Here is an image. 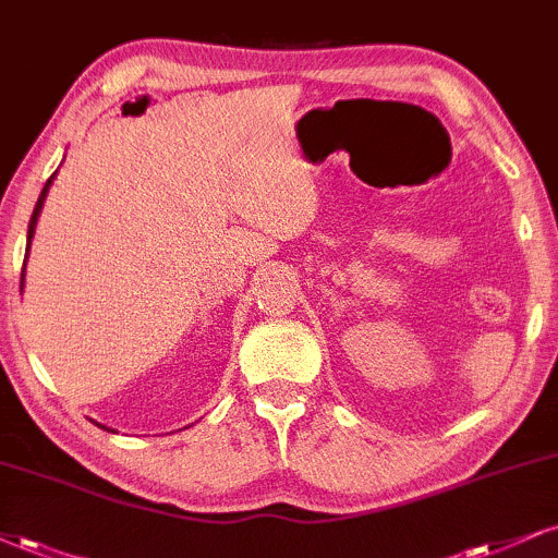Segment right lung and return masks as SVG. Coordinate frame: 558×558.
Instances as JSON below:
<instances>
[{
  "label": "right lung",
  "instance_id": "right-lung-1",
  "mask_svg": "<svg viewBox=\"0 0 558 558\" xmlns=\"http://www.w3.org/2000/svg\"><path fill=\"white\" fill-rule=\"evenodd\" d=\"M53 178H57V173H53L51 178H48V181H46V185H44V191H40V196H38V202H36V209H33L31 225H27V245H25V251H31L33 235H36V225H38L40 209H44V202H46V196H48V189H51ZM25 260H27V253H25ZM23 284H25V268H23V274H20V292H23ZM98 426H102V424H98ZM102 429H108V426H102ZM108 432H113V429H108Z\"/></svg>",
  "mask_w": 558,
  "mask_h": 558
}]
</instances>
